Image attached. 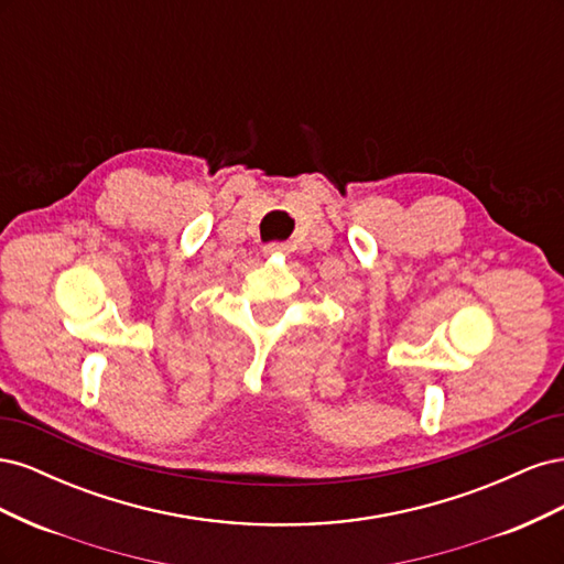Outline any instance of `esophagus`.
Returning <instances> with one entry per match:
<instances>
[{"instance_id": "esophagus-1", "label": "esophagus", "mask_w": 564, "mask_h": 564, "mask_svg": "<svg viewBox=\"0 0 564 564\" xmlns=\"http://www.w3.org/2000/svg\"><path fill=\"white\" fill-rule=\"evenodd\" d=\"M263 251H265V253H284V251H286V247H284V245H280V242H272V245H268Z\"/></svg>"}]
</instances>
